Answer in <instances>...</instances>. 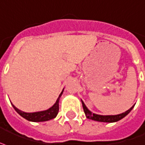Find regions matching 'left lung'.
Segmentation results:
<instances>
[{"label": "left lung", "mask_w": 145, "mask_h": 145, "mask_svg": "<svg viewBox=\"0 0 145 145\" xmlns=\"http://www.w3.org/2000/svg\"><path fill=\"white\" fill-rule=\"evenodd\" d=\"M81 102H82L83 108H84V111L85 116L87 117V119H92V120H94V121H101V122H116V121H118L119 120H121V119H123L124 117H125L127 115L129 114V112H131V109H133L135 106H132L129 109H128L127 111H125V112H122V113H120V114L118 115H107V116H103V115H99L96 114V113H93L90 110H89V109L86 106V105L84 104V103L83 102V100L81 99Z\"/></svg>", "instance_id": "1"}]
</instances>
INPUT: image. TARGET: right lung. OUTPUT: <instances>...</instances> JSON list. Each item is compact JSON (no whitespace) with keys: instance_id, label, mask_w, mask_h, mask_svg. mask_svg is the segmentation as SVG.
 I'll return each instance as SVG.
<instances>
[{"instance_id":"right-lung-1","label":"right lung","mask_w":145,"mask_h":145,"mask_svg":"<svg viewBox=\"0 0 145 145\" xmlns=\"http://www.w3.org/2000/svg\"><path fill=\"white\" fill-rule=\"evenodd\" d=\"M64 89L62 90L60 95L58 96V99L56 100V102L52 106L48 108L46 110H43V111H39V112H26L24 111H21L20 109H17L13 103H11L14 109L16 111V112L19 115H20L21 116L26 119V120L30 121H34V122H39V121H46L51 120V119H54L57 116L58 113V110H59V99L63 93Z\"/></svg>"}]
</instances>
